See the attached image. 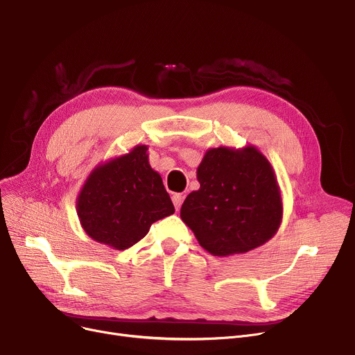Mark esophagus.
Listing matches in <instances>:
<instances>
[{
    "mask_svg": "<svg viewBox=\"0 0 355 355\" xmlns=\"http://www.w3.org/2000/svg\"><path fill=\"white\" fill-rule=\"evenodd\" d=\"M182 200H184V197H182V194H180V193H175V194L173 196V202H174V207H175L177 211L181 209Z\"/></svg>",
    "mask_w": 355,
    "mask_h": 355,
    "instance_id": "esophagus-1",
    "label": "esophagus"
}]
</instances>
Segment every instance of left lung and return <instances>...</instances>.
I'll use <instances>...</instances> for the list:
<instances>
[{
	"label": "left lung",
	"instance_id": "8db88e82",
	"mask_svg": "<svg viewBox=\"0 0 355 355\" xmlns=\"http://www.w3.org/2000/svg\"><path fill=\"white\" fill-rule=\"evenodd\" d=\"M197 180L200 189L185 198L180 216L213 256L246 253L279 230L284 216L281 187L270 162L256 146L207 149Z\"/></svg>",
	"mask_w": 355,
	"mask_h": 355
}]
</instances>
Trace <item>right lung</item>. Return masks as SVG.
<instances>
[{
  "label": "right lung",
  "instance_id": "add662e5",
  "mask_svg": "<svg viewBox=\"0 0 355 355\" xmlns=\"http://www.w3.org/2000/svg\"><path fill=\"white\" fill-rule=\"evenodd\" d=\"M76 210L86 234L115 250L134 246L153 223L175 211L161 175L149 165L146 145L93 168Z\"/></svg>",
  "mask_w": 355,
  "mask_h": 355
}]
</instances>
